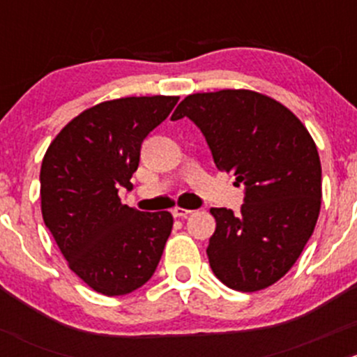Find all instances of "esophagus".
Returning <instances> with one entry per match:
<instances>
[{
  "label": "esophagus",
  "instance_id": "34e87169",
  "mask_svg": "<svg viewBox=\"0 0 357 357\" xmlns=\"http://www.w3.org/2000/svg\"><path fill=\"white\" fill-rule=\"evenodd\" d=\"M171 212L174 218H186V215L192 214V211H190V208H183V207H174Z\"/></svg>",
  "mask_w": 357,
  "mask_h": 357
}]
</instances>
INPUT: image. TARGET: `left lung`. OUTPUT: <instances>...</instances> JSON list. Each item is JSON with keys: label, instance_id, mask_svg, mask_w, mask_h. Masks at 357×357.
<instances>
[{"label": "left lung", "instance_id": "left-lung-1", "mask_svg": "<svg viewBox=\"0 0 357 357\" xmlns=\"http://www.w3.org/2000/svg\"><path fill=\"white\" fill-rule=\"evenodd\" d=\"M183 117L205 136L215 167L245 186L238 214L211 208L212 271L233 290L268 289L295 264L318 221L321 162L314 139L285 105L250 89L186 96L171 119Z\"/></svg>", "mask_w": 357, "mask_h": 357}]
</instances>
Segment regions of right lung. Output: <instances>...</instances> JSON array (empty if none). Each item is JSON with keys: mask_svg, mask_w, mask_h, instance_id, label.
<instances>
[{"mask_svg": "<svg viewBox=\"0 0 357 357\" xmlns=\"http://www.w3.org/2000/svg\"><path fill=\"white\" fill-rule=\"evenodd\" d=\"M179 96H129L84 110L56 135L41 164V212L68 268L98 294L145 285L172 229L171 212L121 204L139 150Z\"/></svg>", "mask_w": 357, "mask_h": 357, "instance_id": "add662e5", "label": "right lung"}]
</instances>
